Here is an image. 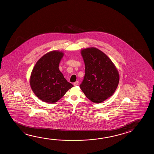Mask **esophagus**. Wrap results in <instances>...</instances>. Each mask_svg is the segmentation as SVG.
Wrapping results in <instances>:
<instances>
[{"label": "esophagus", "mask_w": 154, "mask_h": 154, "mask_svg": "<svg viewBox=\"0 0 154 154\" xmlns=\"http://www.w3.org/2000/svg\"><path fill=\"white\" fill-rule=\"evenodd\" d=\"M79 84V81H76V82H74V84H73V85H74V86H77V85H78Z\"/></svg>", "instance_id": "esophagus-1"}]
</instances>
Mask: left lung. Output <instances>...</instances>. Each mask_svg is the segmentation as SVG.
I'll list each match as a JSON object with an SVG mask.
<instances>
[{
  "instance_id": "left-lung-1",
  "label": "left lung",
  "mask_w": 154,
  "mask_h": 154,
  "mask_svg": "<svg viewBox=\"0 0 154 154\" xmlns=\"http://www.w3.org/2000/svg\"><path fill=\"white\" fill-rule=\"evenodd\" d=\"M85 65V74L80 85L86 97L101 103L111 97L119 82L115 65L104 53L91 47L81 51Z\"/></svg>"
}]
</instances>
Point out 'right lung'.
<instances>
[{"label": "right lung", "mask_w": 154, "mask_h": 154, "mask_svg": "<svg viewBox=\"0 0 154 154\" xmlns=\"http://www.w3.org/2000/svg\"><path fill=\"white\" fill-rule=\"evenodd\" d=\"M63 53L52 51L39 59L31 73L30 85L34 94L45 102L55 103L73 85L59 70Z\"/></svg>", "instance_id": "add662e5"}]
</instances>
